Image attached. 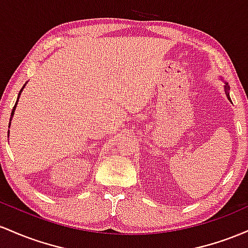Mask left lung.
<instances>
[{
    "instance_id": "left-lung-1",
    "label": "left lung",
    "mask_w": 248,
    "mask_h": 248,
    "mask_svg": "<svg viewBox=\"0 0 248 248\" xmlns=\"http://www.w3.org/2000/svg\"><path fill=\"white\" fill-rule=\"evenodd\" d=\"M225 91H226V94H227V98H230V93H229V84H226V87H225Z\"/></svg>"
}]
</instances>
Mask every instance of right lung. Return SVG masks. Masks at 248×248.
Masks as SVG:
<instances>
[{
  "instance_id": "right-lung-1",
  "label": "right lung",
  "mask_w": 248,
  "mask_h": 248,
  "mask_svg": "<svg viewBox=\"0 0 248 248\" xmlns=\"http://www.w3.org/2000/svg\"><path fill=\"white\" fill-rule=\"evenodd\" d=\"M24 88V87H23ZM23 88L21 89V91L23 90ZM21 91H19V93H21ZM19 93H18V97H19ZM17 101H18V98H17ZM16 105H17V102L15 103V105H14V109H13V111H12V117L14 116V112H15V109H16ZM12 117H10V119H12ZM9 126H10V123H9Z\"/></svg>"
}]
</instances>
